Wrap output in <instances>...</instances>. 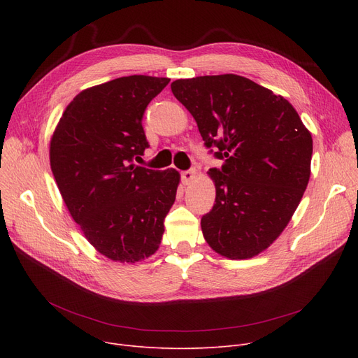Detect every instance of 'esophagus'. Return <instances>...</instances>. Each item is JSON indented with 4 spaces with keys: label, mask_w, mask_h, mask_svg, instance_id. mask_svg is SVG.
<instances>
[{
    "label": "esophagus",
    "mask_w": 358,
    "mask_h": 358,
    "mask_svg": "<svg viewBox=\"0 0 358 358\" xmlns=\"http://www.w3.org/2000/svg\"><path fill=\"white\" fill-rule=\"evenodd\" d=\"M194 178H196V171H194V169H187V171L181 173V180H182V182L185 185L192 184L194 181Z\"/></svg>",
    "instance_id": "34e87169"
}]
</instances>
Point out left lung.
<instances>
[{
    "label": "left lung",
    "instance_id": "left-lung-1",
    "mask_svg": "<svg viewBox=\"0 0 358 358\" xmlns=\"http://www.w3.org/2000/svg\"><path fill=\"white\" fill-rule=\"evenodd\" d=\"M194 117L206 148L220 168L213 209L201 231L213 251L252 258L285 231L310 177L312 136L281 96L235 73L206 75L171 84Z\"/></svg>",
    "mask_w": 358,
    "mask_h": 358
}]
</instances>
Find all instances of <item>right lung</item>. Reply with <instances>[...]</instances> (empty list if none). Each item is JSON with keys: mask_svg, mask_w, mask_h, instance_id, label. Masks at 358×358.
I'll list each match as a JSON object with an SVG mask.
<instances>
[{"mask_svg": "<svg viewBox=\"0 0 358 358\" xmlns=\"http://www.w3.org/2000/svg\"><path fill=\"white\" fill-rule=\"evenodd\" d=\"M168 83L130 75L87 88L68 104L50 139V168L72 219L113 261L152 255L176 201L178 171L134 164L149 146L145 110Z\"/></svg>", "mask_w": 358, "mask_h": 358, "instance_id": "obj_1", "label": "right lung"}]
</instances>
